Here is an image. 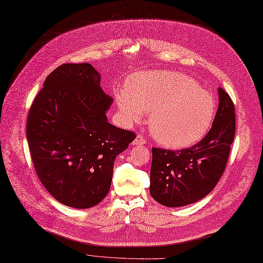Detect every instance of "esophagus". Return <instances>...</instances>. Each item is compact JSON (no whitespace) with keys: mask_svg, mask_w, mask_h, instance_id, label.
I'll return each instance as SVG.
<instances>
[{"mask_svg":"<svg viewBox=\"0 0 263 263\" xmlns=\"http://www.w3.org/2000/svg\"><path fill=\"white\" fill-rule=\"evenodd\" d=\"M133 144L134 145H144V144H146V139L143 135L139 134L135 137V140L133 141Z\"/></svg>","mask_w":263,"mask_h":263,"instance_id":"1","label":"esophagus"}]
</instances>
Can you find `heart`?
<instances>
[{
    "label": "heart",
    "mask_w": 263,
    "mask_h": 263,
    "mask_svg": "<svg viewBox=\"0 0 263 263\" xmlns=\"http://www.w3.org/2000/svg\"><path fill=\"white\" fill-rule=\"evenodd\" d=\"M115 97L127 124L140 122L150 112L149 131L167 148H183L200 141L214 119L212 95L181 73H135L129 78L127 88L116 90Z\"/></svg>",
    "instance_id": "obj_1"
}]
</instances>
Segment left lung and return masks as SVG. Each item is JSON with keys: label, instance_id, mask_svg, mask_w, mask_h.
Listing matches in <instances>:
<instances>
[{"label": "left lung", "instance_id": "8db88e82", "mask_svg": "<svg viewBox=\"0 0 263 263\" xmlns=\"http://www.w3.org/2000/svg\"><path fill=\"white\" fill-rule=\"evenodd\" d=\"M218 108L212 127L196 145L166 150L153 147L150 194L166 206H181L206 196L217 184L228 162L236 133L230 96L218 87Z\"/></svg>", "mask_w": 263, "mask_h": 263}]
</instances>
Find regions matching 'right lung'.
Returning <instances> with one entry per match:
<instances>
[{
    "instance_id": "1",
    "label": "right lung",
    "mask_w": 263,
    "mask_h": 263,
    "mask_svg": "<svg viewBox=\"0 0 263 263\" xmlns=\"http://www.w3.org/2000/svg\"><path fill=\"white\" fill-rule=\"evenodd\" d=\"M113 99L87 63L63 64L46 79L26 121L35 171L63 204L86 209L106 195L115 158L135 139L133 131L107 122Z\"/></svg>"
}]
</instances>
